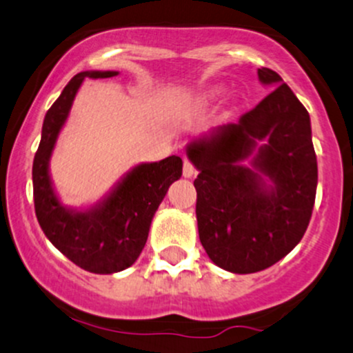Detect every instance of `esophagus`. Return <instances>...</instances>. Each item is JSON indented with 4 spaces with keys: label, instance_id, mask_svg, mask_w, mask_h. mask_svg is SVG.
Segmentation results:
<instances>
[{
    "label": "esophagus",
    "instance_id": "1",
    "mask_svg": "<svg viewBox=\"0 0 353 353\" xmlns=\"http://www.w3.org/2000/svg\"><path fill=\"white\" fill-rule=\"evenodd\" d=\"M193 175H195V166H193V163L188 160V158H185L183 160V176L192 178Z\"/></svg>",
    "mask_w": 353,
    "mask_h": 353
}]
</instances>
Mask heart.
Instances as JSON below:
<instances>
[{
    "label": "heart",
    "instance_id": "heart-1",
    "mask_svg": "<svg viewBox=\"0 0 353 353\" xmlns=\"http://www.w3.org/2000/svg\"><path fill=\"white\" fill-rule=\"evenodd\" d=\"M220 93H221V88H219V86H215V88H210V90L205 91V93H201L200 101L201 103H208V101L215 100V98L219 97Z\"/></svg>",
    "mask_w": 353,
    "mask_h": 353
}]
</instances>
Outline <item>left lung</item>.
<instances>
[{
	"label": "left lung",
	"mask_w": 353,
	"mask_h": 353,
	"mask_svg": "<svg viewBox=\"0 0 353 353\" xmlns=\"http://www.w3.org/2000/svg\"><path fill=\"white\" fill-rule=\"evenodd\" d=\"M259 80L272 93L252 112L187 145L200 241L232 273L265 270L294 250L319 178L310 114L279 73L260 68Z\"/></svg>",
	"instance_id": "obj_1"
}]
</instances>
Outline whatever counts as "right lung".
<instances>
[{"label": "right lung", "mask_w": 353, "mask_h": 353, "mask_svg": "<svg viewBox=\"0 0 353 353\" xmlns=\"http://www.w3.org/2000/svg\"><path fill=\"white\" fill-rule=\"evenodd\" d=\"M118 71H81L70 80L46 112L33 161L34 212L39 227L66 259L91 273H117L132 267L143 250L152 220L170 185L181 176L180 157L130 168L97 203L63 205L50 173V161L71 106L85 78H113Z\"/></svg>", "instance_id": "obj_1"}]
</instances>
